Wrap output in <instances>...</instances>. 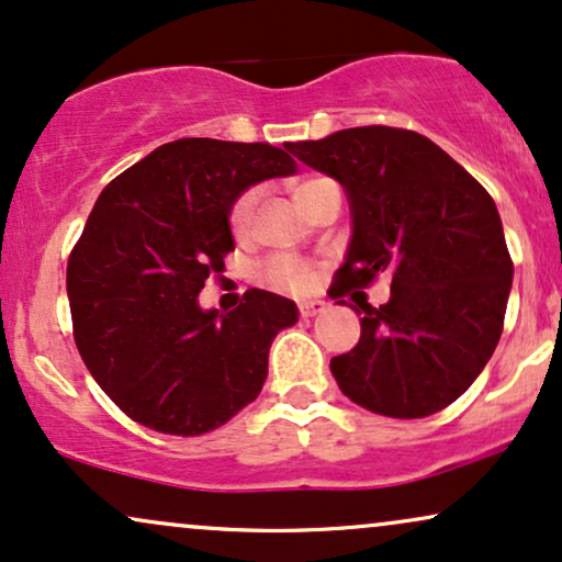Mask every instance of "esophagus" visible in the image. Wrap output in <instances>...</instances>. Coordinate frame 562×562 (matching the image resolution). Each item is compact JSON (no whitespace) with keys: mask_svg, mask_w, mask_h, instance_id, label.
<instances>
[{"mask_svg":"<svg viewBox=\"0 0 562 562\" xmlns=\"http://www.w3.org/2000/svg\"><path fill=\"white\" fill-rule=\"evenodd\" d=\"M325 310H328V304L321 302V300H302V302H300V315H302V317L323 315Z\"/></svg>","mask_w":562,"mask_h":562,"instance_id":"obj_1","label":"esophagus"}]
</instances>
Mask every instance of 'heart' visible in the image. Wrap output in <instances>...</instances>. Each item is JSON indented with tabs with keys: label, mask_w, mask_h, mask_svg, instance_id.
Here are the masks:
<instances>
[{
	"label": "heart",
	"mask_w": 562,
	"mask_h": 562,
	"mask_svg": "<svg viewBox=\"0 0 562 562\" xmlns=\"http://www.w3.org/2000/svg\"><path fill=\"white\" fill-rule=\"evenodd\" d=\"M304 184L296 187L294 195H300ZM258 198H260L258 190H247L245 195H239L237 203H234L228 221H232V232L237 234V237H245V234L249 232V226H252ZM262 276H266V281L270 283V286L292 289V292H296V289L307 286L310 268H307V262L296 260V258H292V255H273V258H268L266 262H262Z\"/></svg>",
	"instance_id": "heart-1"
}]
</instances>
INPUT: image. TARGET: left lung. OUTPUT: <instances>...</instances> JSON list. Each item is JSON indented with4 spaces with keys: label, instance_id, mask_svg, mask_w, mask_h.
Returning <instances> with one entry per match:
<instances>
[{
    "label": "left lung",
    "instance_id": "1",
    "mask_svg": "<svg viewBox=\"0 0 562 562\" xmlns=\"http://www.w3.org/2000/svg\"><path fill=\"white\" fill-rule=\"evenodd\" d=\"M292 150L349 200L351 239L330 296L391 276V300L372 307L362 294L359 344L330 359L344 396L396 419L453 404L493 357L514 283L495 200L412 130H338Z\"/></svg>",
    "mask_w": 562,
    "mask_h": 562
}]
</instances>
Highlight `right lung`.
<instances>
[{
  "mask_svg": "<svg viewBox=\"0 0 562 562\" xmlns=\"http://www.w3.org/2000/svg\"><path fill=\"white\" fill-rule=\"evenodd\" d=\"M292 175L289 148L182 137L95 200L69 255L67 296L82 362L130 419L192 438L258 398L270 344L300 310L262 289L228 313L203 310L198 294L234 249L239 195Z\"/></svg>",
  "mask_w": 562,
  "mask_h": 562,
  "instance_id": "obj_1",
  "label": "right lung"
}]
</instances>
